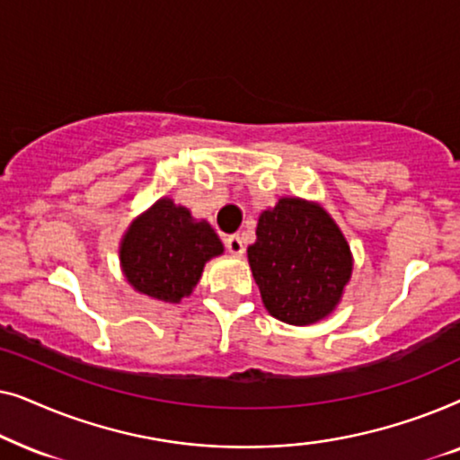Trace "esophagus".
<instances>
[{"mask_svg": "<svg viewBox=\"0 0 460 460\" xmlns=\"http://www.w3.org/2000/svg\"><path fill=\"white\" fill-rule=\"evenodd\" d=\"M226 249H228L230 255L241 257V255L244 253V244H243V241H241V236L232 234V236L226 238Z\"/></svg>", "mask_w": 460, "mask_h": 460, "instance_id": "1", "label": "esophagus"}]
</instances>
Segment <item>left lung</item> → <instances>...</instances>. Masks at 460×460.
I'll return each instance as SVG.
<instances>
[{
    "mask_svg": "<svg viewBox=\"0 0 460 460\" xmlns=\"http://www.w3.org/2000/svg\"><path fill=\"white\" fill-rule=\"evenodd\" d=\"M247 249L261 301L274 318L305 326L329 316L351 279L349 244L318 203L282 197L257 222Z\"/></svg>",
    "mask_w": 460,
    "mask_h": 460,
    "instance_id": "1",
    "label": "left lung"
}]
</instances>
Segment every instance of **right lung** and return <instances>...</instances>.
Here are the masks:
<instances>
[{
  "instance_id": "obj_1",
  "label": "right lung",
  "mask_w": 460,
  "mask_h": 460,
  "mask_svg": "<svg viewBox=\"0 0 460 460\" xmlns=\"http://www.w3.org/2000/svg\"><path fill=\"white\" fill-rule=\"evenodd\" d=\"M224 253V244L205 219L163 197L129 224L119 260L137 293L180 304L203 276L205 263Z\"/></svg>"
}]
</instances>
